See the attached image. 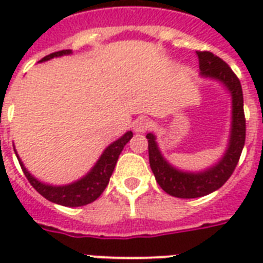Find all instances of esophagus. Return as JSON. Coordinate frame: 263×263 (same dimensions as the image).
Here are the masks:
<instances>
[{
	"label": "esophagus",
	"instance_id": "esophagus-1",
	"mask_svg": "<svg viewBox=\"0 0 263 263\" xmlns=\"http://www.w3.org/2000/svg\"><path fill=\"white\" fill-rule=\"evenodd\" d=\"M150 127H152V121L147 119H138L134 123V131L136 134H143L147 129H150Z\"/></svg>",
	"mask_w": 263,
	"mask_h": 263
}]
</instances>
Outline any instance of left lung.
I'll list each match as a JSON object with an SVG mask.
<instances>
[{
  "label": "left lung",
  "instance_id": "left-lung-1",
  "mask_svg": "<svg viewBox=\"0 0 263 263\" xmlns=\"http://www.w3.org/2000/svg\"><path fill=\"white\" fill-rule=\"evenodd\" d=\"M202 78L217 80L232 98V121L228 146L224 156L210 168L200 172H187L176 168L165 160L154 134H147L148 161L157 183L169 195L183 199L199 198L222 187L236 168L246 140V119L243 110V91L240 80L225 61L210 51H196Z\"/></svg>",
  "mask_w": 263,
  "mask_h": 263
}]
</instances>
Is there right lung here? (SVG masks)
<instances>
[{
	"instance_id": "1",
	"label": "right lung",
	"mask_w": 263,
	"mask_h": 263,
	"mask_svg": "<svg viewBox=\"0 0 263 263\" xmlns=\"http://www.w3.org/2000/svg\"><path fill=\"white\" fill-rule=\"evenodd\" d=\"M72 54V50H61L51 53V54L43 57L39 63L47 61V60L54 59V57H61V55ZM132 138V132H125L121 138L115 140L113 143L107 146L103 153L99 157V160L97 161V164L91 168L90 172L86 176H83L82 179L76 180L71 184H65V185H51V184H46L39 181L38 179H35L34 176L31 175L27 168L23 165L22 160L18 158V164L22 166L23 172L28 179L30 184L36 190V191L46 198L47 200H50L53 203L63 204L67 208H79V206H84L91 202H94L97 198L101 196L103 190L106 188L109 184V179H110L111 173L115 171V166L119 160L120 153L123 152L124 146L129 142ZM14 148V147H13Z\"/></svg>"
}]
</instances>
